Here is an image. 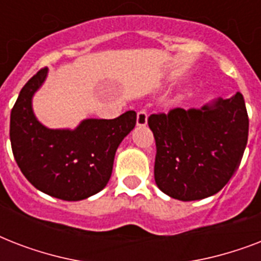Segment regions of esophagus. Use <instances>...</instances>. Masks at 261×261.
I'll return each instance as SVG.
<instances>
[{
  "label": "esophagus",
  "mask_w": 261,
  "mask_h": 261,
  "mask_svg": "<svg viewBox=\"0 0 261 261\" xmlns=\"http://www.w3.org/2000/svg\"><path fill=\"white\" fill-rule=\"evenodd\" d=\"M147 124V114L145 111H139L137 114V126L145 127Z\"/></svg>",
  "instance_id": "esophagus-1"
}]
</instances>
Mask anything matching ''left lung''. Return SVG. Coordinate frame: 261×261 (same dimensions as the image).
<instances>
[{
    "instance_id": "obj_1",
    "label": "left lung",
    "mask_w": 261,
    "mask_h": 261,
    "mask_svg": "<svg viewBox=\"0 0 261 261\" xmlns=\"http://www.w3.org/2000/svg\"><path fill=\"white\" fill-rule=\"evenodd\" d=\"M147 123L157 146L155 184L182 202L222 190L247 147L249 120L240 92L229 98H213L200 108L151 115Z\"/></svg>"
}]
</instances>
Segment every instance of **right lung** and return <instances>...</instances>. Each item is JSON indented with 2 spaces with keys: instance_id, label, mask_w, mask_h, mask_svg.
Returning a JSON list of instances; mask_svg holds the SVG:
<instances>
[{
  "instance_id": "right-lung-1",
  "label": "right lung",
  "mask_w": 261,
  "mask_h": 261,
  "mask_svg": "<svg viewBox=\"0 0 261 261\" xmlns=\"http://www.w3.org/2000/svg\"><path fill=\"white\" fill-rule=\"evenodd\" d=\"M42 69L24 85L10 112V143L27 180L53 198L77 202L110 181L115 153L135 127V111L116 119H84L75 128H50L34 112L32 98L44 84Z\"/></svg>"
}]
</instances>
